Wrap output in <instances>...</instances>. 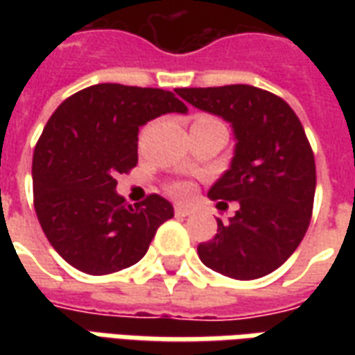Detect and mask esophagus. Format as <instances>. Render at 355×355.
Listing matches in <instances>:
<instances>
[{
	"label": "esophagus",
	"instance_id": "34e87169",
	"mask_svg": "<svg viewBox=\"0 0 355 355\" xmlns=\"http://www.w3.org/2000/svg\"><path fill=\"white\" fill-rule=\"evenodd\" d=\"M175 215H177V216H188V215H192V209L182 207V205H177V207H175Z\"/></svg>",
	"mask_w": 355,
	"mask_h": 355
}]
</instances>
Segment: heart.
I'll return each mask as SVG.
<instances>
[{"label":"heart","instance_id":"b5f03b06","mask_svg":"<svg viewBox=\"0 0 355 355\" xmlns=\"http://www.w3.org/2000/svg\"><path fill=\"white\" fill-rule=\"evenodd\" d=\"M211 121H216V119L211 116H205V114H200V116L193 117L192 127L211 123ZM169 192L173 193L175 198H178V200H188V198L192 196L193 188H192V184H188V182H175V184H171Z\"/></svg>","mask_w":355,"mask_h":355}]
</instances>
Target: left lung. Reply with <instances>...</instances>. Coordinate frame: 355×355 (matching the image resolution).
Here are the masks:
<instances>
[{"label":"left lung","instance_id":"left-lung-1","mask_svg":"<svg viewBox=\"0 0 355 355\" xmlns=\"http://www.w3.org/2000/svg\"><path fill=\"white\" fill-rule=\"evenodd\" d=\"M188 104L234 129L230 169L211 200L238 201L228 223L198 245L201 262L234 279H257L282 266L304 238L315 193V162L304 127L287 102L253 85L177 89Z\"/></svg>","mask_w":355,"mask_h":355}]
</instances>
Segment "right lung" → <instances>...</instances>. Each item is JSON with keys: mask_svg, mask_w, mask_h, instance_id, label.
Returning a JSON list of instances; mask_svg holds the SVG:
<instances>
[{"mask_svg": "<svg viewBox=\"0 0 355 355\" xmlns=\"http://www.w3.org/2000/svg\"><path fill=\"white\" fill-rule=\"evenodd\" d=\"M171 112H188L171 91L119 83L91 85L55 110L34 150V207L68 264L91 275L132 266L173 218L157 193L129 205L116 192L117 175L139 162V127Z\"/></svg>", "mask_w": 355, "mask_h": 355, "instance_id": "1", "label": "right lung"}]
</instances>
